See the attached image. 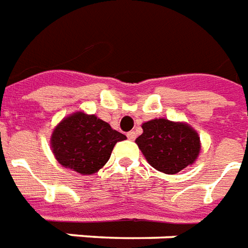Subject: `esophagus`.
<instances>
[{"instance_id":"34e87169","label":"esophagus","mask_w":248,"mask_h":248,"mask_svg":"<svg viewBox=\"0 0 248 248\" xmlns=\"http://www.w3.org/2000/svg\"><path fill=\"white\" fill-rule=\"evenodd\" d=\"M127 138H129V140H134L135 138H137V134H135V131H129V133H127Z\"/></svg>"}]
</instances>
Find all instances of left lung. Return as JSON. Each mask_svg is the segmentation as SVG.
I'll return each instance as SVG.
<instances>
[{
  "label": "left lung",
  "instance_id": "left-lung-1",
  "mask_svg": "<svg viewBox=\"0 0 248 248\" xmlns=\"http://www.w3.org/2000/svg\"><path fill=\"white\" fill-rule=\"evenodd\" d=\"M142 129L143 133L135 142L158 171L177 174L197 159L199 137L188 124L159 118L143 124Z\"/></svg>",
  "mask_w": 248,
  "mask_h": 248
}]
</instances>
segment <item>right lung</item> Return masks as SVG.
<instances>
[{
  "mask_svg": "<svg viewBox=\"0 0 248 248\" xmlns=\"http://www.w3.org/2000/svg\"><path fill=\"white\" fill-rule=\"evenodd\" d=\"M124 140L126 135L95 115L74 113L54 129L50 142L62 166L90 175L108 161L115 143Z\"/></svg>",
  "mask_w": 248,
  "mask_h": 248,
  "instance_id": "right-lung-1",
  "label": "right lung"
}]
</instances>
